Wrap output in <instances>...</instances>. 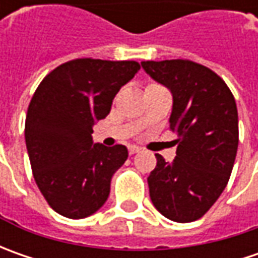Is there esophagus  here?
I'll return each mask as SVG.
<instances>
[{"label": "esophagus", "mask_w": 258, "mask_h": 258, "mask_svg": "<svg viewBox=\"0 0 258 258\" xmlns=\"http://www.w3.org/2000/svg\"><path fill=\"white\" fill-rule=\"evenodd\" d=\"M127 151H129V155H135L141 151V148H139V146H135V145H131V146L127 148Z\"/></svg>", "instance_id": "1"}]
</instances>
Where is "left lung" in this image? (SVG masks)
<instances>
[{"mask_svg":"<svg viewBox=\"0 0 258 258\" xmlns=\"http://www.w3.org/2000/svg\"><path fill=\"white\" fill-rule=\"evenodd\" d=\"M145 72L173 97L169 129L176 135V156L156 154L148 178L155 208L176 223L201 218L227 186L238 148V113L223 79L191 60L142 61Z\"/></svg>","mask_w":258,"mask_h":258,"instance_id":"8db88e82","label":"left lung"}]
</instances>
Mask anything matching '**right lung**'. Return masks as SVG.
I'll return each mask as SVG.
<instances>
[{
	"instance_id": "1",
	"label": "right lung",
	"mask_w": 258,
	"mask_h": 258,
	"mask_svg": "<svg viewBox=\"0 0 258 258\" xmlns=\"http://www.w3.org/2000/svg\"><path fill=\"white\" fill-rule=\"evenodd\" d=\"M139 69L132 60L75 58L37 87L25 117V145L35 183L55 213L79 220L106 203L127 149L93 144L92 126L109 114L116 93Z\"/></svg>"
}]
</instances>
